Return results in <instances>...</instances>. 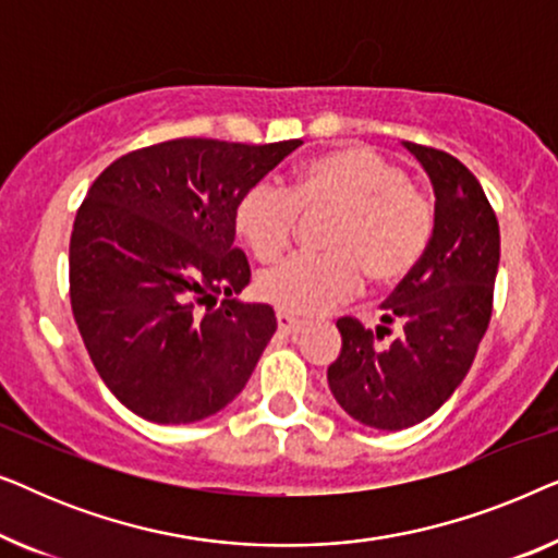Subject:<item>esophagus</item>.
<instances>
[{
  "instance_id": "obj_1",
  "label": "esophagus",
  "mask_w": 558,
  "mask_h": 558,
  "mask_svg": "<svg viewBox=\"0 0 558 558\" xmlns=\"http://www.w3.org/2000/svg\"><path fill=\"white\" fill-rule=\"evenodd\" d=\"M277 325H279V330L284 332V335H296V332H300L302 327H304L302 319L287 315V312H279V315H277Z\"/></svg>"
}]
</instances>
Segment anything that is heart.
Instances as JSON below:
<instances>
[{
  "instance_id": "b5f03b06",
  "label": "heart",
  "mask_w": 558,
  "mask_h": 558,
  "mask_svg": "<svg viewBox=\"0 0 558 558\" xmlns=\"http://www.w3.org/2000/svg\"><path fill=\"white\" fill-rule=\"evenodd\" d=\"M335 210L327 254H292L256 279L258 296L287 315H319L361 289L409 277L434 235L432 195L407 170L371 147H348L312 159L292 187L277 180L251 185L235 205V231L258 262L289 246L300 213Z\"/></svg>"
}]
</instances>
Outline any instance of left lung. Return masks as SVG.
<instances>
[{
    "mask_svg": "<svg viewBox=\"0 0 558 558\" xmlns=\"http://www.w3.org/2000/svg\"><path fill=\"white\" fill-rule=\"evenodd\" d=\"M434 187V235L416 269L380 304L376 332L340 317L342 350L327 384L355 422L399 432L429 418L468 376L490 325L500 228L475 174L447 151L403 142ZM399 324L388 347L377 340Z\"/></svg>",
    "mask_w": 558,
    "mask_h": 558,
    "instance_id": "1",
    "label": "left lung"
}]
</instances>
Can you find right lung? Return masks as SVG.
<instances>
[{"label":"right lung","instance_id":"obj_1","mask_svg":"<svg viewBox=\"0 0 558 558\" xmlns=\"http://www.w3.org/2000/svg\"><path fill=\"white\" fill-rule=\"evenodd\" d=\"M300 144L185 136L129 151L88 187L71 307L98 376L136 416L193 424L243 391L277 317L233 300L251 281L235 205Z\"/></svg>","mask_w":558,"mask_h":558}]
</instances>
